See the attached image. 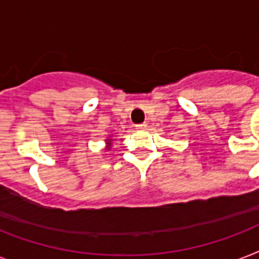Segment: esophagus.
<instances>
[{
	"mask_svg": "<svg viewBox=\"0 0 259 259\" xmlns=\"http://www.w3.org/2000/svg\"><path fill=\"white\" fill-rule=\"evenodd\" d=\"M145 127H146V123H138V125H136V129H138V130L145 129Z\"/></svg>",
	"mask_w": 259,
	"mask_h": 259,
	"instance_id": "obj_1",
	"label": "esophagus"
}]
</instances>
